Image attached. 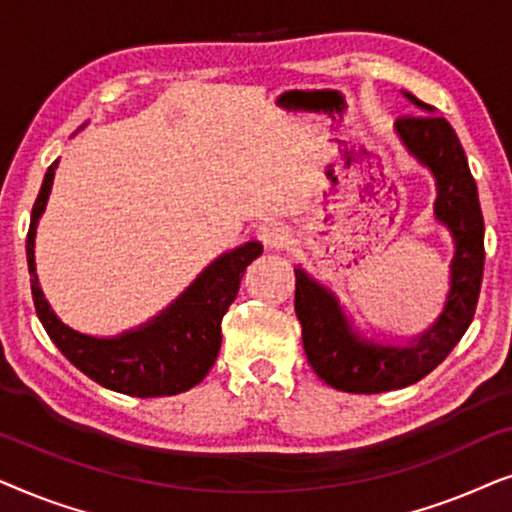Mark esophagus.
Instances as JSON below:
<instances>
[{
  "instance_id": "34e87169",
  "label": "esophagus",
  "mask_w": 512,
  "mask_h": 512,
  "mask_svg": "<svg viewBox=\"0 0 512 512\" xmlns=\"http://www.w3.org/2000/svg\"><path fill=\"white\" fill-rule=\"evenodd\" d=\"M286 235H289V230H286L284 223H277V221L263 223V226L258 228V237H261L265 247H279V244L286 240Z\"/></svg>"
}]
</instances>
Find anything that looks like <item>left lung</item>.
I'll list each match as a JSON object with an SVG mask.
<instances>
[{"label":"left lung","instance_id":"obj_1","mask_svg":"<svg viewBox=\"0 0 512 512\" xmlns=\"http://www.w3.org/2000/svg\"><path fill=\"white\" fill-rule=\"evenodd\" d=\"M422 114L403 116L394 132L405 151L436 181L433 219L450 233L454 256L450 291L433 326L408 342H380L363 335L335 293L296 265V314L303 326L307 361L328 387L349 394H380L403 389L429 375L471 326L485 268V221L478 186L468 170L457 132L431 104L405 93Z\"/></svg>","mask_w":512,"mask_h":512}]
</instances>
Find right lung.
<instances>
[{
    "label": "right lung",
    "mask_w": 512,
    "mask_h": 512,
    "mask_svg": "<svg viewBox=\"0 0 512 512\" xmlns=\"http://www.w3.org/2000/svg\"><path fill=\"white\" fill-rule=\"evenodd\" d=\"M86 125L83 123L79 130ZM58 163L60 160H55L48 167L32 207L30 233H27L32 300L48 338L83 375L118 394L153 398L174 396L195 387L205 380L219 356L221 319L237 296L247 265L263 254V244L251 240L214 258L177 300H172L163 312L142 326L111 338L74 331L53 312L39 286L37 263H34V237L51 195Z\"/></svg>",
    "instance_id": "1"
}]
</instances>
